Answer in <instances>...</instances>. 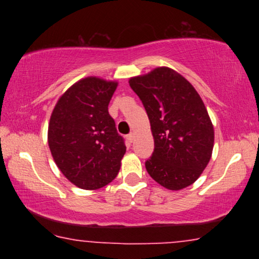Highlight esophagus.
<instances>
[{
  "label": "esophagus",
  "mask_w": 259,
  "mask_h": 259,
  "mask_svg": "<svg viewBox=\"0 0 259 259\" xmlns=\"http://www.w3.org/2000/svg\"><path fill=\"white\" fill-rule=\"evenodd\" d=\"M127 140H128L130 143H132V141L134 140V133L128 134V136H127Z\"/></svg>",
  "instance_id": "1"
}]
</instances>
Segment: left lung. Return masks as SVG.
I'll return each mask as SVG.
<instances>
[{"instance_id":"left-lung-1","label":"left lung","mask_w":259,"mask_h":259,"mask_svg":"<svg viewBox=\"0 0 259 259\" xmlns=\"http://www.w3.org/2000/svg\"><path fill=\"white\" fill-rule=\"evenodd\" d=\"M146 109L154 152L146 161L152 178L165 189L192 185L210 161L214 130L200 95L182 74L157 67L128 80Z\"/></svg>"}]
</instances>
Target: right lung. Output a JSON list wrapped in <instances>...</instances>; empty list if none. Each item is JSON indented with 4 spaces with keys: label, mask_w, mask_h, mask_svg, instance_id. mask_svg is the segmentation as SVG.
<instances>
[{
    "label": "right lung",
    "mask_w": 259,
    "mask_h": 259,
    "mask_svg": "<svg viewBox=\"0 0 259 259\" xmlns=\"http://www.w3.org/2000/svg\"><path fill=\"white\" fill-rule=\"evenodd\" d=\"M118 81L83 77L59 98L48 123V146L62 175L82 190H98L118 176L126 153L108 113Z\"/></svg>",
    "instance_id": "right-lung-1"
}]
</instances>
